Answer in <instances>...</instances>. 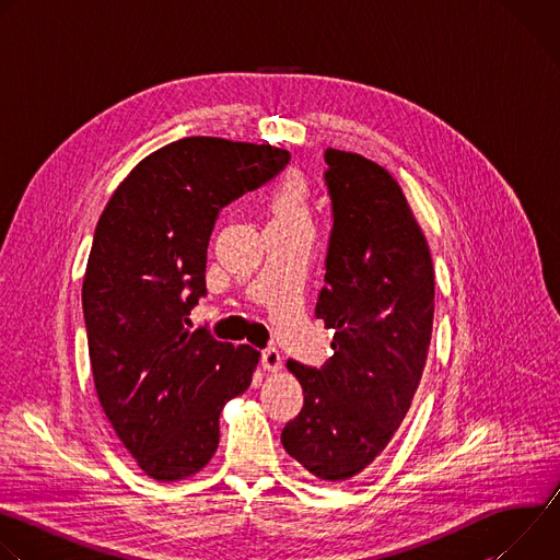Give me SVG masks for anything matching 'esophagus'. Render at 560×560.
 <instances>
[{
	"instance_id": "34e87169",
	"label": "esophagus",
	"mask_w": 560,
	"mask_h": 560,
	"mask_svg": "<svg viewBox=\"0 0 560 560\" xmlns=\"http://www.w3.org/2000/svg\"><path fill=\"white\" fill-rule=\"evenodd\" d=\"M261 365H264V370H268V372L281 370V354H279L275 348L264 350V352H261Z\"/></svg>"
}]
</instances>
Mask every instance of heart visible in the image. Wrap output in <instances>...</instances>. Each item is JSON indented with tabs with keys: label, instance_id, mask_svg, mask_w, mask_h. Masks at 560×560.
I'll return each instance as SVG.
<instances>
[{
	"label": "heart",
	"instance_id": "obj_1",
	"mask_svg": "<svg viewBox=\"0 0 560 560\" xmlns=\"http://www.w3.org/2000/svg\"><path fill=\"white\" fill-rule=\"evenodd\" d=\"M270 225H310V186L299 173H290L275 190Z\"/></svg>",
	"mask_w": 560,
	"mask_h": 560
}]
</instances>
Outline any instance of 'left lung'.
<instances>
[{
  "mask_svg": "<svg viewBox=\"0 0 560 560\" xmlns=\"http://www.w3.org/2000/svg\"><path fill=\"white\" fill-rule=\"evenodd\" d=\"M332 230L316 318L335 330L322 368L288 361L303 408L281 443L312 476L348 481L404 423L425 368L434 268L425 236L394 177L370 159L326 154Z\"/></svg>",
  "mask_w": 560,
  "mask_h": 560,
  "instance_id": "obj_1",
  "label": "left lung"
}]
</instances>
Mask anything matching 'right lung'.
Here are the masks:
<instances>
[{
  "label": "right lung",
  "mask_w": 560,
  "mask_h": 560,
  "mask_svg": "<svg viewBox=\"0 0 560 560\" xmlns=\"http://www.w3.org/2000/svg\"><path fill=\"white\" fill-rule=\"evenodd\" d=\"M290 164L275 145L186 137L148 154L95 228L82 307L100 404L156 481L197 474L217 452L219 415L259 363L250 346L190 332L206 296L214 221Z\"/></svg>",
  "instance_id": "right-lung-1"
}]
</instances>
